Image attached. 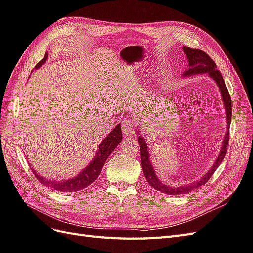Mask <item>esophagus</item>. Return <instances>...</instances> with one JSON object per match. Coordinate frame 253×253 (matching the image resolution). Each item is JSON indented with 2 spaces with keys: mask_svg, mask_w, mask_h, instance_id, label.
Returning a JSON list of instances; mask_svg holds the SVG:
<instances>
[{
  "mask_svg": "<svg viewBox=\"0 0 253 253\" xmlns=\"http://www.w3.org/2000/svg\"><path fill=\"white\" fill-rule=\"evenodd\" d=\"M122 130L124 135H130L133 131V123L132 120L126 118L122 121Z\"/></svg>",
  "mask_w": 253,
  "mask_h": 253,
  "instance_id": "34e87169",
  "label": "esophagus"
}]
</instances>
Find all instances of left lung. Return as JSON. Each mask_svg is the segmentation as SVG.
Listing matches in <instances>:
<instances>
[{
	"label": "left lung",
	"instance_id": "left-lung-1",
	"mask_svg": "<svg viewBox=\"0 0 253 253\" xmlns=\"http://www.w3.org/2000/svg\"><path fill=\"white\" fill-rule=\"evenodd\" d=\"M183 50H184L185 54L187 55V57H188V66H189L183 74L184 77H189L192 75L207 73L212 80L216 81L220 92H221V96H222L223 103L225 107L226 123H228V129H229V126L231 124V116H232V101H231L229 90L225 86V82L223 80L222 75L220 74V71L217 69L216 63L211 59V56L209 54L200 49L183 47ZM229 138H230V134H229V130H228L225 133V137L223 140L221 152H220V154L218 155V158L216 159L213 166L211 168V170H209V172H207L202 178L199 179L196 183L174 188V187L167 186L166 184L160 182V180L158 179L157 175L155 174V171L153 169V166L151 164L150 156H148V150H147L146 142L144 141L143 138L139 137L138 141L140 144L141 166H142V170H143L144 176L147 180V183L150 184V186L153 187L154 189H156L157 191H161L166 194H170V196H173V194L188 193L189 191L198 188V187L203 186L205 183H207V180H209L212 176L213 172L217 170V168L220 166V164L222 163V160L226 154V147H228V144H229Z\"/></svg>",
	"mask_w": 253,
	"mask_h": 253
}]
</instances>
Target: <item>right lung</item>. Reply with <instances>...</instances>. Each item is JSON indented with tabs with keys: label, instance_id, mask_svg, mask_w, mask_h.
Masks as SVG:
<instances>
[{
	"label": "right lung",
	"instance_id": "right-lung-1",
	"mask_svg": "<svg viewBox=\"0 0 253 253\" xmlns=\"http://www.w3.org/2000/svg\"><path fill=\"white\" fill-rule=\"evenodd\" d=\"M47 57L48 54L46 53L43 59L36 65L35 68L41 67L42 65L46 62ZM121 141L122 129L121 124H118V126H116L113 130L107 135L105 140L99 144L98 151H97V154L94 156V159L90 161L85 169H83L76 177L64 180V182H54V180L43 178L38 175L37 172L34 170V168L32 169V171L35 174V177L38 179V182L42 183L46 187H51V188H53L54 190L63 192H75L82 190L88 187L90 184H93L97 179V177L99 176L107 158L110 156V154L112 153V151L115 150V147L120 144Z\"/></svg>",
	"mask_w": 253,
	"mask_h": 253
}]
</instances>
